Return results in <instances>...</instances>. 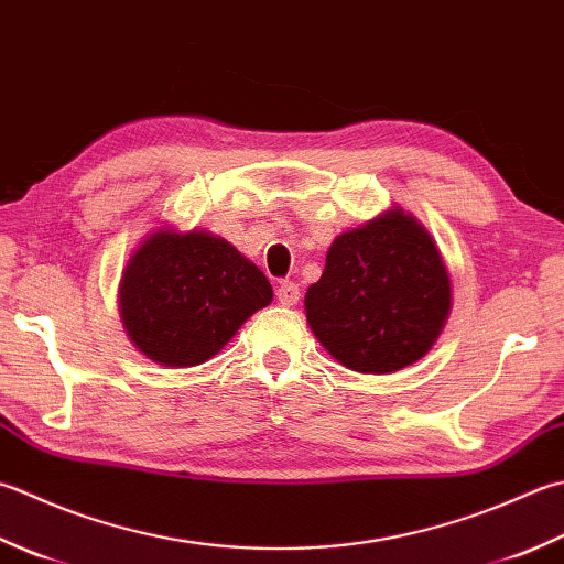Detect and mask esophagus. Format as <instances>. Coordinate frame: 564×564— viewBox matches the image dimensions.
Returning <instances> with one entry per match:
<instances>
[{
    "label": "esophagus",
    "mask_w": 564,
    "mask_h": 564,
    "mask_svg": "<svg viewBox=\"0 0 564 564\" xmlns=\"http://www.w3.org/2000/svg\"><path fill=\"white\" fill-rule=\"evenodd\" d=\"M275 297H279L281 305H295L297 301H301V289L293 281H283L279 289H275Z\"/></svg>",
    "instance_id": "1"
}]
</instances>
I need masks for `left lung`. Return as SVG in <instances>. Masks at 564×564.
Masks as SVG:
<instances>
[{
  "label": "left lung",
  "mask_w": 564,
  "mask_h": 564,
  "mask_svg": "<svg viewBox=\"0 0 564 564\" xmlns=\"http://www.w3.org/2000/svg\"><path fill=\"white\" fill-rule=\"evenodd\" d=\"M435 241L403 209L339 235L305 293L315 337L347 369L391 373L433 347L449 313Z\"/></svg>",
  "instance_id": "left-lung-1"
}]
</instances>
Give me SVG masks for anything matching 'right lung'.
I'll return each mask as SVG.
<instances>
[{"label":"right lung","mask_w":564,"mask_h":564,"mask_svg":"<svg viewBox=\"0 0 564 564\" xmlns=\"http://www.w3.org/2000/svg\"><path fill=\"white\" fill-rule=\"evenodd\" d=\"M273 291L251 261L205 231H156L121 275L119 307L131 341L165 367L215 357Z\"/></svg>","instance_id":"obj_1"}]
</instances>
